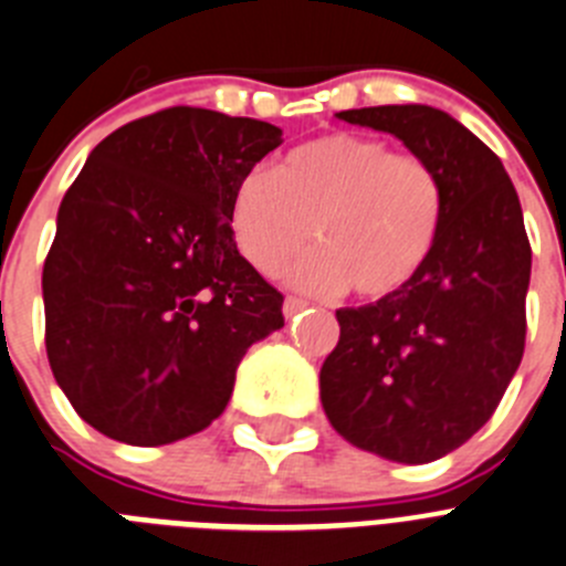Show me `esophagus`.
Listing matches in <instances>:
<instances>
[{
    "label": "esophagus",
    "instance_id": "esophagus-1",
    "mask_svg": "<svg viewBox=\"0 0 566 566\" xmlns=\"http://www.w3.org/2000/svg\"><path fill=\"white\" fill-rule=\"evenodd\" d=\"M304 307H307V302H304V298H295V295H287V298H284V304H282V310H284V315H287V318L298 315Z\"/></svg>",
    "mask_w": 566,
    "mask_h": 566
}]
</instances>
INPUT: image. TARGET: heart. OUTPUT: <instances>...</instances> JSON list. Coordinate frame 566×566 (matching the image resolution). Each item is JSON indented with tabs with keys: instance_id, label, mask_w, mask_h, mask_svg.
<instances>
[{
	"instance_id": "obj_1",
	"label": "heart",
	"mask_w": 566,
	"mask_h": 566,
	"mask_svg": "<svg viewBox=\"0 0 566 566\" xmlns=\"http://www.w3.org/2000/svg\"><path fill=\"white\" fill-rule=\"evenodd\" d=\"M446 195L434 166L378 137L335 135L295 146L276 171L251 169L231 197L239 253L276 273L315 237L321 248L290 271L313 293L353 284L364 298L403 290L440 239Z\"/></svg>"
}]
</instances>
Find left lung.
<instances>
[{"instance_id": "left-lung-1", "label": "left lung", "mask_w": 566, "mask_h": 566, "mask_svg": "<svg viewBox=\"0 0 566 566\" xmlns=\"http://www.w3.org/2000/svg\"><path fill=\"white\" fill-rule=\"evenodd\" d=\"M338 118L403 140L446 195L429 262L403 290L335 313L340 338L318 375L346 442L422 465L491 420L522 364L531 242L502 160L448 112L395 104Z\"/></svg>"}]
</instances>
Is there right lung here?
Here are the masks:
<instances>
[{
	"mask_svg": "<svg viewBox=\"0 0 566 566\" xmlns=\"http://www.w3.org/2000/svg\"><path fill=\"white\" fill-rule=\"evenodd\" d=\"M282 129L171 106L104 137L61 200L42 273L55 384L95 431L182 440L226 411L248 346L284 327L282 293L237 251L239 177Z\"/></svg>",
	"mask_w": 566,
	"mask_h": 566,
	"instance_id": "add662e5",
	"label": "right lung"
}]
</instances>
